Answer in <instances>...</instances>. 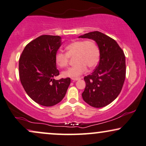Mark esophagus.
<instances>
[{
    "label": "esophagus",
    "instance_id": "obj_1",
    "mask_svg": "<svg viewBox=\"0 0 146 146\" xmlns=\"http://www.w3.org/2000/svg\"><path fill=\"white\" fill-rule=\"evenodd\" d=\"M71 79L73 81V82H75V81L79 80V79H80V78H72Z\"/></svg>",
    "mask_w": 146,
    "mask_h": 146
}]
</instances>
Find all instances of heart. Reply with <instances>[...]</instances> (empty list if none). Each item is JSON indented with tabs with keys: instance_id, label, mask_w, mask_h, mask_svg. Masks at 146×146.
<instances>
[{
	"instance_id": "b5f03b06",
	"label": "heart",
	"mask_w": 146,
	"mask_h": 146,
	"mask_svg": "<svg viewBox=\"0 0 146 146\" xmlns=\"http://www.w3.org/2000/svg\"><path fill=\"white\" fill-rule=\"evenodd\" d=\"M67 53L58 51L54 55V61L58 67H67L69 56L76 55V64L69 67L62 73V76L77 78L86 73L87 67L90 69L96 67L100 60V50L98 45L92 40H77L66 46Z\"/></svg>"
}]
</instances>
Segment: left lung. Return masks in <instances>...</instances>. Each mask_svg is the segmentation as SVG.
Listing matches in <instances>:
<instances>
[{
  "instance_id": "8db88e82",
  "label": "left lung",
  "mask_w": 146,
  "mask_h": 146,
  "mask_svg": "<svg viewBox=\"0 0 146 146\" xmlns=\"http://www.w3.org/2000/svg\"><path fill=\"white\" fill-rule=\"evenodd\" d=\"M80 38L94 40L100 50L98 65L84 77L86 88L82 98L91 106L102 108L117 98L122 90L126 75L124 52L115 40L98 31Z\"/></svg>"
}]
</instances>
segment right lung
I'll return each mask as SVG.
<instances>
[{
	"label": "right lung",
	"instance_id": "right-lung-1",
	"mask_svg": "<svg viewBox=\"0 0 146 146\" xmlns=\"http://www.w3.org/2000/svg\"><path fill=\"white\" fill-rule=\"evenodd\" d=\"M62 44L61 37L42 35L25 47L19 61L21 83L34 102L52 106L63 99L69 88V77L55 80L59 75L54 55Z\"/></svg>",
	"mask_w": 146,
	"mask_h": 146
}]
</instances>
